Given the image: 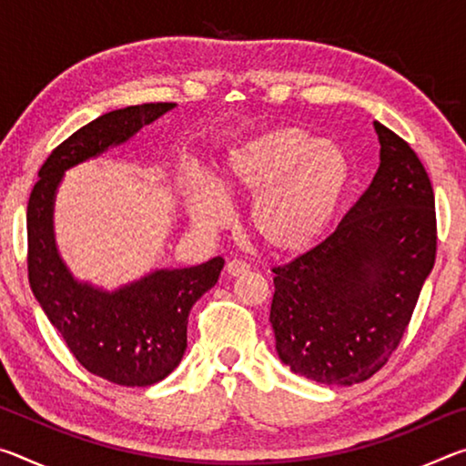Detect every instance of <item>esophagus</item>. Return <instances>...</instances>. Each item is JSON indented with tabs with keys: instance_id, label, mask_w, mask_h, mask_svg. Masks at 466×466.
<instances>
[{
	"instance_id": "1",
	"label": "esophagus",
	"mask_w": 466,
	"mask_h": 466,
	"mask_svg": "<svg viewBox=\"0 0 466 466\" xmlns=\"http://www.w3.org/2000/svg\"><path fill=\"white\" fill-rule=\"evenodd\" d=\"M226 271L230 273L232 278H238V275L250 271V265L247 261H240V258H232V261L226 265Z\"/></svg>"
}]
</instances>
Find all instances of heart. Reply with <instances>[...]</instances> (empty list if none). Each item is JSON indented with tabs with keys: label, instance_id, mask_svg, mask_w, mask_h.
Wrapping results in <instances>:
<instances>
[{
	"label": "heart",
	"instance_id": "b5f03b06",
	"mask_svg": "<svg viewBox=\"0 0 466 466\" xmlns=\"http://www.w3.org/2000/svg\"><path fill=\"white\" fill-rule=\"evenodd\" d=\"M351 178L341 147L299 127H278L234 146L226 156L219 185L226 193L255 197L250 228L279 252L312 247L329 224ZM187 205L193 222L218 228L228 219V203L214 180L191 172Z\"/></svg>",
	"mask_w": 466,
	"mask_h": 466
}]
</instances>
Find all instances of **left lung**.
<instances>
[{
	"instance_id": "8db88e82",
	"label": "left lung",
	"mask_w": 466,
	"mask_h": 466,
	"mask_svg": "<svg viewBox=\"0 0 466 466\" xmlns=\"http://www.w3.org/2000/svg\"><path fill=\"white\" fill-rule=\"evenodd\" d=\"M374 129L380 167L366 193L333 234L271 269L275 350L320 384L364 382L389 361L436 261L428 172L405 139Z\"/></svg>"
}]
</instances>
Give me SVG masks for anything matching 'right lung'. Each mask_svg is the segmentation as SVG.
Here are the masks:
<instances>
[{
	"label": "right lung",
	"instance_id": "1",
	"mask_svg": "<svg viewBox=\"0 0 466 466\" xmlns=\"http://www.w3.org/2000/svg\"><path fill=\"white\" fill-rule=\"evenodd\" d=\"M175 102H149L98 116L53 149L38 170L26 211L28 281L51 325L88 372L121 386L167 378L187 350L188 312L218 283L224 258L185 269H157L115 291L77 281L61 261L53 203L63 172L121 146Z\"/></svg>",
	"mask_w": 466,
	"mask_h": 466
}]
</instances>
